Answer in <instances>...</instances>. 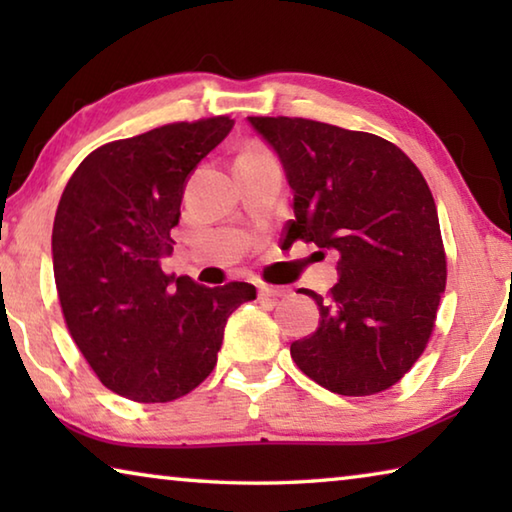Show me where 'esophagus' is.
Returning <instances> with one entry per match:
<instances>
[{"instance_id":"1","label":"esophagus","mask_w":512,"mask_h":512,"mask_svg":"<svg viewBox=\"0 0 512 512\" xmlns=\"http://www.w3.org/2000/svg\"><path fill=\"white\" fill-rule=\"evenodd\" d=\"M284 291L282 287H268V284H262V287H259V298L262 300H277V298H282L284 296Z\"/></svg>"}]
</instances>
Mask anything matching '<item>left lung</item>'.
<instances>
[{"label": "left lung", "instance_id": "1", "mask_svg": "<svg viewBox=\"0 0 512 512\" xmlns=\"http://www.w3.org/2000/svg\"><path fill=\"white\" fill-rule=\"evenodd\" d=\"M280 155L293 189L287 237L334 250L339 282L316 300L320 325L291 343L327 391L395 386L427 348L447 257L431 189L409 155L372 133L305 117H248Z\"/></svg>", "mask_w": 512, "mask_h": 512}]
</instances>
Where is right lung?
Instances as JSON below:
<instances>
[{"mask_svg": "<svg viewBox=\"0 0 512 512\" xmlns=\"http://www.w3.org/2000/svg\"><path fill=\"white\" fill-rule=\"evenodd\" d=\"M228 115L173 121L94 149L60 196L51 253L65 325L94 375L126 400L192 393L216 366L248 282L203 287L167 275L189 173L232 131Z\"/></svg>", "mask_w": 512, "mask_h": 512, "instance_id": "right-lung-1", "label": "right lung"}]
</instances>
